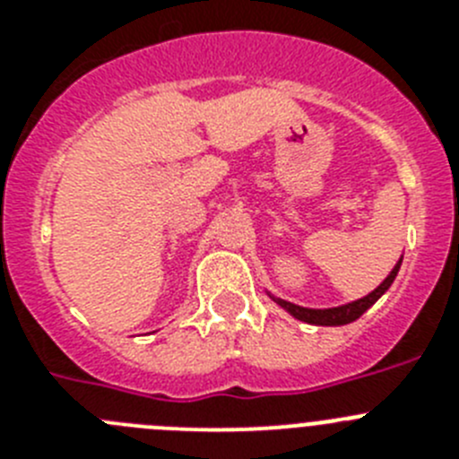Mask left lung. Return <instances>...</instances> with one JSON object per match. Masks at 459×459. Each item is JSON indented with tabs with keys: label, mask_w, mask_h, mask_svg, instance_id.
I'll return each instance as SVG.
<instances>
[{
	"label": "left lung",
	"mask_w": 459,
	"mask_h": 459,
	"mask_svg": "<svg viewBox=\"0 0 459 459\" xmlns=\"http://www.w3.org/2000/svg\"><path fill=\"white\" fill-rule=\"evenodd\" d=\"M400 264H403V259L397 262L395 269L388 273V278L381 282L379 287H377L375 291H370L368 296H363V299H359V301L354 303H347V306H340V307H328V310H312V307H301V306H294V303L290 301H282V299H275L273 301L280 303V306L285 307L290 315H294L296 319H301V322H307V324H315V326H342V324H350L354 322V319H359L363 312L368 310V307L372 306V303L379 299L384 291L388 290V287L393 285V280H395L397 271H400Z\"/></svg>",
	"instance_id": "1"
}]
</instances>
